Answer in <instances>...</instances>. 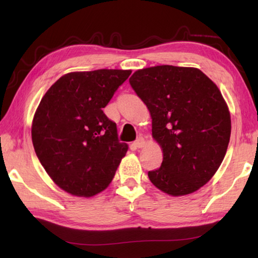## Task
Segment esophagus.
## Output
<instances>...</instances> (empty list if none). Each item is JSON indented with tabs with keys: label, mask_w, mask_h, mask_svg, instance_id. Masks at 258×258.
Segmentation results:
<instances>
[{
	"label": "esophagus",
	"mask_w": 258,
	"mask_h": 258,
	"mask_svg": "<svg viewBox=\"0 0 258 258\" xmlns=\"http://www.w3.org/2000/svg\"><path fill=\"white\" fill-rule=\"evenodd\" d=\"M145 145H146V142L143 138H139V139H137V141L133 142V147H135V148H142V147H145Z\"/></svg>",
	"instance_id": "34e87169"
}]
</instances>
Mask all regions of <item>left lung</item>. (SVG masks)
I'll return each mask as SVG.
<instances>
[{
  "label": "left lung",
  "mask_w": 258,
  "mask_h": 258,
  "mask_svg": "<svg viewBox=\"0 0 258 258\" xmlns=\"http://www.w3.org/2000/svg\"><path fill=\"white\" fill-rule=\"evenodd\" d=\"M130 84L152 119V138L163 163L148 173L174 197L199 190L220 167L228 149L231 117L215 83L194 67L163 64L139 69Z\"/></svg>",
  "instance_id": "obj_1"
}]
</instances>
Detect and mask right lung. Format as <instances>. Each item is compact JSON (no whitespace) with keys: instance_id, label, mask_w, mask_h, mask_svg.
I'll return each mask as SVG.
<instances>
[{"instance_id":"add662e5","label":"right lung","mask_w":258,"mask_h":258,"mask_svg":"<svg viewBox=\"0 0 258 258\" xmlns=\"http://www.w3.org/2000/svg\"><path fill=\"white\" fill-rule=\"evenodd\" d=\"M131 73H68L43 95L33 118V146L52 181L68 194L90 198L103 191L127 152L102 109Z\"/></svg>"}]
</instances>
